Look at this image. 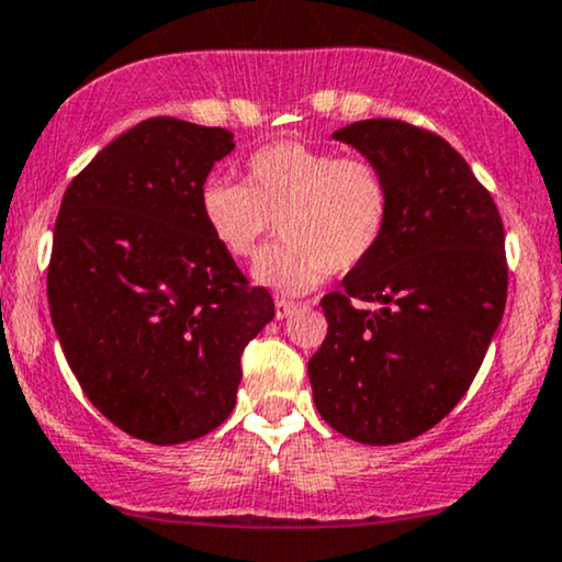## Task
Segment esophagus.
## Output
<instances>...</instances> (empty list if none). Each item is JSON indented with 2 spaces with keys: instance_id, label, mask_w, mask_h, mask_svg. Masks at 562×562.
<instances>
[{
  "instance_id": "1",
  "label": "esophagus",
  "mask_w": 562,
  "mask_h": 562,
  "mask_svg": "<svg viewBox=\"0 0 562 562\" xmlns=\"http://www.w3.org/2000/svg\"><path fill=\"white\" fill-rule=\"evenodd\" d=\"M297 308L295 301H288V297H274V316L288 318Z\"/></svg>"
}]
</instances>
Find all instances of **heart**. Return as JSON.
Returning <instances> with one entry per match:
<instances>
[{
	"label": "heart",
	"mask_w": 562,
	"mask_h": 562,
	"mask_svg": "<svg viewBox=\"0 0 562 562\" xmlns=\"http://www.w3.org/2000/svg\"><path fill=\"white\" fill-rule=\"evenodd\" d=\"M199 215L212 240L240 261L257 257L280 220L285 240L259 259L254 277L280 293H305L379 251L392 220V183L368 155L280 139L248 155L244 183L204 181Z\"/></svg>",
	"instance_id": "obj_1"
}]
</instances>
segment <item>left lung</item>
Here are the masks:
<instances>
[{
  "instance_id": "obj_1",
  "label": "left lung",
  "mask_w": 562,
  "mask_h": 562,
  "mask_svg": "<svg viewBox=\"0 0 562 562\" xmlns=\"http://www.w3.org/2000/svg\"><path fill=\"white\" fill-rule=\"evenodd\" d=\"M383 168L392 220L379 251L322 297L329 329L308 379L342 436H423L472 386L508 293L506 236L490 191L438 134L400 119L334 132Z\"/></svg>"
}]
</instances>
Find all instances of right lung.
I'll return each mask as SVG.
<instances>
[{
  "mask_svg": "<svg viewBox=\"0 0 562 562\" xmlns=\"http://www.w3.org/2000/svg\"><path fill=\"white\" fill-rule=\"evenodd\" d=\"M228 130L145 119L64 191L48 308L64 358L109 420L155 446L207 436L236 407L240 355L272 322L199 215Z\"/></svg>",
  "mask_w": 562,
  "mask_h": 562,
  "instance_id": "right-lung-1",
  "label": "right lung"
}]
</instances>
